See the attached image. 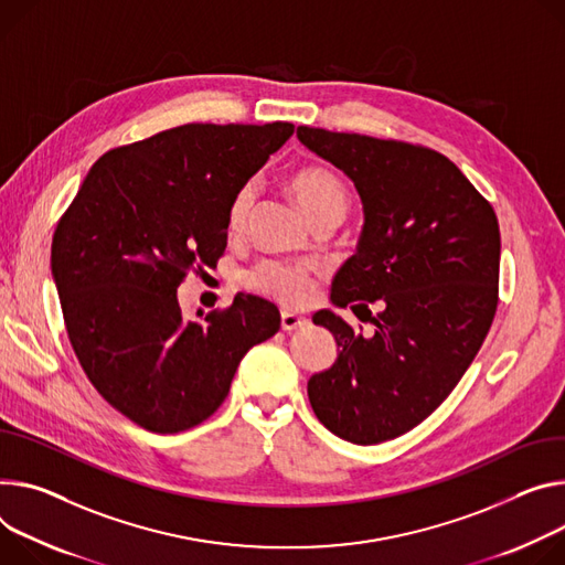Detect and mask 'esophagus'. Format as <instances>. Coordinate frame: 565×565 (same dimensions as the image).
Wrapping results in <instances>:
<instances>
[{
    "label": "esophagus",
    "instance_id": "obj_1",
    "mask_svg": "<svg viewBox=\"0 0 565 565\" xmlns=\"http://www.w3.org/2000/svg\"><path fill=\"white\" fill-rule=\"evenodd\" d=\"M303 327H309V320H306V318H301L297 313H288V311L281 313V329L284 331H297V329H303Z\"/></svg>",
    "mask_w": 565,
    "mask_h": 565
}]
</instances>
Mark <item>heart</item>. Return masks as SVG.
<instances>
[{"mask_svg":"<svg viewBox=\"0 0 565 565\" xmlns=\"http://www.w3.org/2000/svg\"><path fill=\"white\" fill-rule=\"evenodd\" d=\"M288 189L299 202L303 214L309 221H316L327 214L342 216L349 202V193L344 182L329 169L322 167H303L295 171L288 180ZM254 204V186H243L227 214V225L232 232L241 230L249 216ZM316 266L311 264H281V262H264L247 273L245 284L254 290H259L286 306H299L313 292Z\"/></svg>","mask_w":565,"mask_h":565,"instance_id":"heart-1","label":"heart"}]
</instances>
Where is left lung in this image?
Returning a JSON list of instances; mask_svg holds the SVG:
<instances>
[{
    "mask_svg": "<svg viewBox=\"0 0 565 565\" xmlns=\"http://www.w3.org/2000/svg\"><path fill=\"white\" fill-rule=\"evenodd\" d=\"M297 137L361 195L363 234L331 301L376 324L363 335L333 311L313 316L340 353L311 376L309 401L333 435L381 444L430 417L480 351L498 306V218L437 150L309 126ZM372 300L382 303L376 319Z\"/></svg>",
    "mask_w": 565,
    "mask_h": 565,
    "instance_id": "8db88e82",
    "label": "left lung"
}]
</instances>
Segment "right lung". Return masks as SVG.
I'll return each instance as SVG.
<instances>
[{
    "mask_svg": "<svg viewBox=\"0 0 565 565\" xmlns=\"http://www.w3.org/2000/svg\"><path fill=\"white\" fill-rule=\"evenodd\" d=\"M292 124H186L108 150L51 243L70 342L92 385L137 426L173 435L212 417L243 355L279 331L277 306L236 295L184 318L178 286L227 245L234 195Z\"/></svg>",
    "mask_w": 565,
    "mask_h": 565,
    "instance_id": "add662e5",
    "label": "right lung"
}]
</instances>
